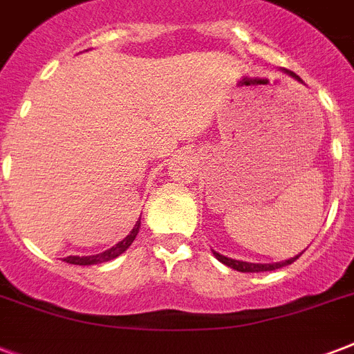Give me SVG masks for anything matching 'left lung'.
<instances>
[{"instance_id": "obj_1", "label": "left lung", "mask_w": 354, "mask_h": 354, "mask_svg": "<svg viewBox=\"0 0 354 354\" xmlns=\"http://www.w3.org/2000/svg\"><path fill=\"white\" fill-rule=\"evenodd\" d=\"M286 71V69H285ZM286 73L290 75V77H294L296 80H299V82H303L299 77H297L296 73H292V71H286ZM213 255H215L218 261H221L222 264H226V266H230V268L236 270V272H270V270H277V268H283V266H286V264H292L296 259H299V255H296V257H290L288 261H283V263H246V261H236V259H232V257H226V255H221L218 252H213Z\"/></svg>"}]
</instances>
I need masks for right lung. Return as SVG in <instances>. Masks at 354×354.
Segmentation results:
<instances>
[{"label":"right lung","instance_id":"add662e5","mask_svg":"<svg viewBox=\"0 0 354 354\" xmlns=\"http://www.w3.org/2000/svg\"><path fill=\"white\" fill-rule=\"evenodd\" d=\"M139 226H141V218L136 222V226H133L132 232L128 233V235L124 236L121 242H118L115 246H112L110 250H106V252L97 253V255H88V257L69 255V257H66L64 261H66V263H69V264H80V266H88V264H99V263H106V261H112V259L119 257L122 252H127L128 248H130V244L133 242L136 235L139 233Z\"/></svg>","mask_w":354,"mask_h":354}]
</instances>
